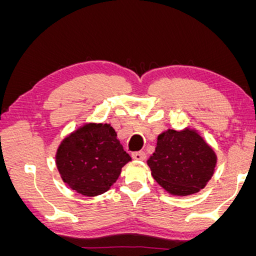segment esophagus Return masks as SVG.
Instances as JSON below:
<instances>
[{
	"label": "esophagus",
	"instance_id": "34e87169",
	"mask_svg": "<svg viewBox=\"0 0 256 256\" xmlns=\"http://www.w3.org/2000/svg\"><path fill=\"white\" fill-rule=\"evenodd\" d=\"M132 158L138 160H144L146 157L144 152H135L132 154Z\"/></svg>",
	"mask_w": 256,
	"mask_h": 256
}]
</instances>
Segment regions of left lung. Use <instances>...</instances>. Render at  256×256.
I'll return each mask as SVG.
<instances>
[{
	"label": "left lung",
	"mask_w": 256,
	"mask_h": 256,
	"mask_svg": "<svg viewBox=\"0 0 256 256\" xmlns=\"http://www.w3.org/2000/svg\"><path fill=\"white\" fill-rule=\"evenodd\" d=\"M216 163L214 152L190 129H169L160 134L155 152L148 160L155 180L176 196H188L205 188Z\"/></svg>",
	"instance_id": "left-lung-1"
}]
</instances>
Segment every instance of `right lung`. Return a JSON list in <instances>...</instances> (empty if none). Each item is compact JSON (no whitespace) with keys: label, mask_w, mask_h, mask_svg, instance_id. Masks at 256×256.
<instances>
[{"label":"right lung","mask_w":256,"mask_h":256,"mask_svg":"<svg viewBox=\"0 0 256 256\" xmlns=\"http://www.w3.org/2000/svg\"><path fill=\"white\" fill-rule=\"evenodd\" d=\"M130 160L113 127L102 124L79 128L62 141L56 156L62 180L88 197L110 190Z\"/></svg>","instance_id":"1"}]
</instances>
